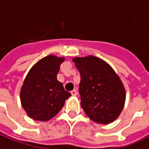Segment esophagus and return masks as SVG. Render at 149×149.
<instances>
[{
  "instance_id": "esophagus-1",
  "label": "esophagus",
  "mask_w": 149,
  "mask_h": 149,
  "mask_svg": "<svg viewBox=\"0 0 149 149\" xmlns=\"http://www.w3.org/2000/svg\"><path fill=\"white\" fill-rule=\"evenodd\" d=\"M77 90H76V89H73V90H72L71 91V94L72 95V96L77 95Z\"/></svg>"
}]
</instances>
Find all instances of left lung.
<instances>
[{"label":"left lung","mask_w":149,"mask_h":149,"mask_svg":"<svg viewBox=\"0 0 149 149\" xmlns=\"http://www.w3.org/2000/svg\"><path fill=\"white\" fill-rule=\"evenodd\" d=\"M72 61L80 74L81 104L93 121L108 124L119 116L124 107L125 89L114 69L93 56L76 57Z\"/></svg>","instance_id":"1"}]
</instances>
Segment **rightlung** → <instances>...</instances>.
Here are the masks:
<instances>
[{
	"label": "right lung",
	"instance_id": "1",
	"mask_svg": "<svg viewBox=\"0 0 149 149\" xmlns=\"http://www.w3.org/2000/svg\"><path fill=\"white\" fill-rule=\"evenodd\" d=\"M63 57L50 55L38 61L31 68L20 93L22 106L30 118L38 121H48L64 107L71 93L57 81V73Z\"/></svg>",
	"mask_w": 149,
	"mask_h": 149
}]
</instances>
